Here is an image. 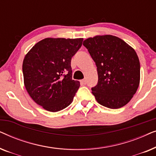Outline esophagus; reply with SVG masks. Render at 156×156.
Masks as SVG:
<instances>
[{
    "label": "esophagus",
    "mask_w": 156,
    "mask_h": 156,
    "mask_svg": "<svg viewBox=\"0 0 156 156\" xmlns=\"http://www.w3.org/2000/svg\"><path fill=\"white\" fill-rule=\"evenodd\" d=\"M81 83H82V84H87V80H86V79H84V80H82V81H81Z\"/></svg>",
    "instance_id": "1"
}]
</instances>
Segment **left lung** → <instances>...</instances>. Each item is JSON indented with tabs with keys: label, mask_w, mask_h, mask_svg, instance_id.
<instances>
[{
	"label": "left lung",
	"mask_w": 156,
	"mask_h": 156,
	"mask_svg": "<svg viewBox=\"0 0 156 156\" xmlns=\"http://www.w3.org/2000/svg\"><path fill=\"white\" fill-rule=\"evenodd\" d=\"M83 44L97 67L98 83L91 88L96 100L109 108L123 107L140 84V62L135 50L111 35L89 37Z\"/></svg>",
	"instance_id": "1"
}]
</instances>
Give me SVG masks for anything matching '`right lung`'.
<instances>
[{
	"instance_id": "add662e5",
	"label": "right lung",
	"mask_w": 156,
	"mask_h": 156,
	"mask_svg": "<svg viewBox=\"0 0 156 156\" xmlns=\"http://www.w3.org/2000/svg\"><path fill=\"white\" fill-rule=\"evenodd\" d=\"M82 41L83 38H44L25 55L23 62L25 89L44 109L59 112L73 101L80 83L72 79L71 59Z\"/></svg>"
}]
</instances>
